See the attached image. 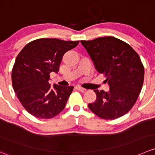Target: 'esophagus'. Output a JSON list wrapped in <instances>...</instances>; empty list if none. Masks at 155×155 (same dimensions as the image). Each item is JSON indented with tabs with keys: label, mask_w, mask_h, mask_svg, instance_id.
Here are the masks:
<instances>
[{
	"label": "esophagus",
	"mask_w": 155,
	"mask_h": 155,
	"mask_svg": "<svg viewBox=\"0 0 155 155\" xmlns=\"http://www.w3.org/2000/svg\"><path fill=\"white\" fill-rule=\"evenodd\" d=\"M76 89L79 90V91H85V88H82V87L80 86V85H77V86H76Z\"/></svg>",
	"instance_id": "esophagus-1"
}]
</instances>
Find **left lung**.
<instances>
[{"label": "left lung", "instance_id": "left-lung-1", "mask_svg": "<svg viewBox=\"0 0 155 155\" xmlns=\"http://www.w3.org/2000/svg\"><path fill=\"white\" fill-rule=\"evenodd\" d=\"M81 43L110 86L108 91L94 90L97 97L88 107L102 119L120 117L135 104L143 85L145 72L139 54L130 45L112 36Z\"/></svg>", "mask_w": 155, "mask_h": 155}]
</instances>
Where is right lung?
I'll return each instance as SVG.
<instances>
[{
    "label": "right lung",
    "instance_id": "add662e5",
    "mask_svg": "<svg viewBox=\"0 0 155 155\" xmlns=\"http://www.w3.org/2000/svg\"><path fill=\"white\" fill-rule=\"evenodd\" d=\"M79 41L39 38L28 43L16 58L12 70L13 89L25 110L41 119L54 117L64 109L73 86L49 83L63 56Z\"/></svg>",
    "mask_w": 155,
    "mask_h": 155
}]
</instances>
